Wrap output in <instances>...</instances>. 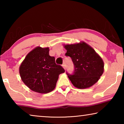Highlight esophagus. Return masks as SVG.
Returning <instances> with one entry per match:
<instances>
[{
  "mask_svg": "<svg viewBox=\"0 0 124 124\" xmlns=\"http://www.w3.org/2000/svg\"><path fill=\"white\" fill-rule=\"evenodd\" d=\"M62 67H63V68L64 69V70H66V64H65L64 63L63 64H62Z\"/></svg>",
  "mask_w": 124,
  "mask_h": 124,
  "instance_id": "1",
  "label": "esophagus"
}]
</instances>
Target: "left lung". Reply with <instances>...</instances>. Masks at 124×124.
<instances>
[{
    "instance_id": "8db88e82",
    "label": "left lung",
    "mask_w": 124,
    "mask_h": 124,
    "mask_svg": "<svg viewBox=\"0 0 124 124\" xmlns=\"http://www.w3.org/2000/svg\"><path fill=\"white\" fill-rule=\"evenodd\" d=\"M65 54L72 58L74 66L73 74L67 72L72 84L78 89H86L97 83L104 72L102 58L85 42L64 45Z\"/></svg>"
}]
</instances>
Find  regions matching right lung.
<instances>
[{
	"label": "right lung",
	"mask_w": 124,
	"mask_h": 124,
	"mask_svg": "<svg viewBox=\"0 0 124 124\" xmlns=\"http://www.w3.org/2000/svg\"><path fill=\"white\" fill-rule=\"evenodd\" d=\"M23 82L32 91L40 93L52 91L60 74L65 70L49 55V48L37 47L29 52L20 67Z\"/></svg>",
	"instance_id": "right-lung-1"
}]
</instances>
